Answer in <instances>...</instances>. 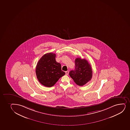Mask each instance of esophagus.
I'll return each mask as SVG.
<instances>
[{"instance_id":"34e87169","label":"esophagus","mask_w":130,"mask_h":130,"mask_svg":"<svg viewBox=\"0 0 130 130\" xmlns=\"http://www.w3.org/2000/svg\"><path fill=\"white\" fill-rule=\"evenodd\" d=\"M65 73H66V75H68L69 74V71H67L65 72Z\"/></svg>"}]
</instances>
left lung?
Wrapping results in <instances>:
<instances>
[{
  "instance_id": "8db88e82",
  "label": "left lung",
  "mask_w": 130,
  "mask_h": 130,
  "mask_svg": "<svg viewBox=\"0 0 130 130\" xmlns=\"http://www.w3.org/2000/svg\"><path fill=\"white\" fill-rule=\"evenodd\" d=\"M75 69L71 70L69 75L77 85L83 86L92 79V67L85 59L77 58L75 60Z\"/></svg>"
}]
</instances>
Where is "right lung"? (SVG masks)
<instances>
[{"label": "right lung", "mask_w": 130, "mask_h": 130, "mask_svg": "<svg viewBox=\"0 0 130 130\" xmlns=\"http://www.w3.org/2000/svg\"><path fill=\"white\" fill-rule=\"evenodd\" d=\"M56 54L48 53L41 57L36 67V74L39 82L44 86L51 87L65 73L61 70L60 63L56 61Z\"/></svg>", "instance_id": "obj_1"}]
</instances>
